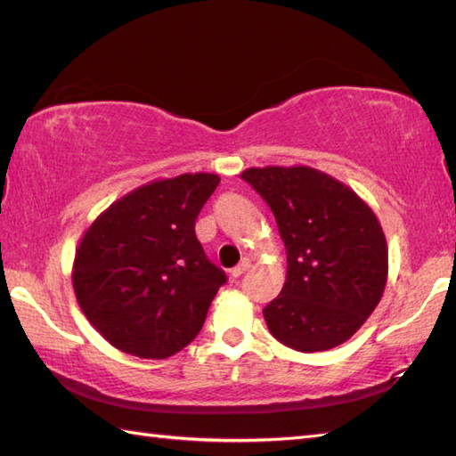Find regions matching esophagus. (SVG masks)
<instances>
[{"label": "esophagus", "instance_id": "34e87169", "mask_svg": "<svg viewBox=\"0 0 456 456\" xmlns=\"http://www.w3.org/2000/svg\"><path fill=\"white\" fill-rule=\"evenodd\" d=\"M251 269V261H248V258H243V261H240L235 269H231V276H233V279H237V276H240L243 274L245 271H248Z\"/></svg>", "mask_w": 456, "mask_h": 456}]
</instances>
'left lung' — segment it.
Masks as SVG:
<instances>
[{
	"mask_svg": "<svg viewBox=\"0 0 456 456\" xmlns=\"http://www.w3.org/2000/svg\"><path fill=\"white\" fill-rule=\"evenodd\" d=\"M287 247V281L263 310L276 340L324 352L358 332L383 297L387 243L376 213L346 183L308 166L248 167Z\"/></svg>",
	"mask_w": 456,
	"mask_h": 456,
	"instance_id": "left-lung-1",
	"label": "left lung"
}]
</instances>
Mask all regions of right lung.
<instances>
[{
  "label": "right lung",
  "instance_id": "obj_1",
  "mask_svg": "<svg viewBox=\"0 0 456 456\" xmlns=\"http://www.w3.org/2000/svg\"><path fill=\"white\" fill-rule=\"evenodd\" d=\"M216 174L156 180L116 200L85 231L73 289L88 322L118 350L164 360L190 344L225 273L195 237Z\"/></svg>",
  "mask_w": 456,
  "mask_h": 456
}]
</instances>
